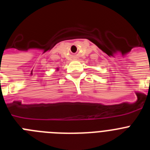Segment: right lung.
<instances>
[{"label":"right lung","instance_id":"obj_1","mask_svg":"<svg viewBox=\"0 0 150 150\" xmlns=\"http://www.w3.org/2000/svg\"><path fill=\"white\" fill-rule=\"evenodd\" d=\"M59 68H56V71H59Z\"/></svg>","mask_w":150,"mask_h":150}]
</instances>
